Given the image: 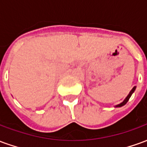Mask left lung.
<instances>
[{"mask_svg":"<svg viewBox=\"0 0 147 147\" xmlns=\"http://www.w3.org/2000/svg\"><path fill=\"white\" fill-rule=\"evenodd\" d=\"M136 86H134V87H133V88H132V90H131L130 91L129 94H128V95L127 96L126 98L123 100V102H121V103H120V104H119V105H116V106H115V107H121V106H123V105H125L127 102H128V100H129V98H131V94H132L133 93H134V91H135V90H136Z\"/></svg>","mask_w":147,"mask_h":147,"instance_id":"8db88e82","label":"left lung"}]
</instances>
